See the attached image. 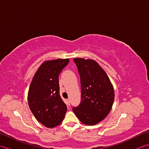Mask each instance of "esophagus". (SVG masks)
I'll use <instances>...</instances> for the list:
<instances>
[{"mask_svg":"<svg viewBox=\"0 0 149 149\" xmlns=\"http://www.w3.org/2000/svg\"><path fill=\"white\" fill-rule=\"evenodd\" d=\"M66 104H67L68 106H70V100L68 99H66Z\"/></svg>","mask_w":149,"mask_h":149,"instance_id":"1","label":"esophagus"}]
</instances>
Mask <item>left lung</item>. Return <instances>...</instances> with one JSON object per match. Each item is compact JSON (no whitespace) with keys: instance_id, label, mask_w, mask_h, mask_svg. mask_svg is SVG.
I'll list each match as a JSON object with an SVG mask.
<instances>
[{"instance_id":"left-lung-1","label":"left lung","mask_w":149,"mask_h":149,"mask_svg":"<svg viewBox=\"0 0 149 149\" xmlns=\"http://www.w3.org/2000/svg\"><path fill=\"white\" fill-rule=\"evenodd\" d=\"M80 75L81 102L73 111L80 121L93 125L108 115L115 98L113 85L105 71L93 59L75 58Z\"/></svg>"}]
</instances>
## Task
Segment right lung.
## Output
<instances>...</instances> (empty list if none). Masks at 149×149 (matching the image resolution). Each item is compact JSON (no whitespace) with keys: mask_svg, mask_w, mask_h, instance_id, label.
Instances as JSON below:
<instances>
[{"mask_svg":"<svg viewBox=\"0 0 149 149\" xmlns=\"http://www.w3.org/2000/svg\"><path fill=\"white\" fill-rule=\"evenodd\" d=\"M68 59L46 61L34 74L28 92V103L38 121L48 128L61 124L67 110L59 95V75Z\"/></svg>","mask_w":149,"mask_h":149,"instance_id":"1","label":"right lung"}]
</instances>
